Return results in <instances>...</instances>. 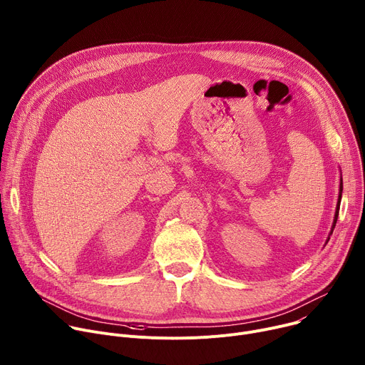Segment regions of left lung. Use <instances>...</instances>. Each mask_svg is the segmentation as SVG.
I'll use <instances>...</instances> for the list:
<instances>
[{
	"instance_id": "obj_1",
	"label": "left lung",
	"mask_w": 365,
	"mask_h": 365,
	"mask_svg": "<svg viewBox=\"0 0 365 365\" xmlns=\"http://www.w3.org/2000/svg\"><path fill=\"white\" fill-rule=\"evenodd\" d=\"M341 197H342V178H341V184H339V195H338V203H336V210H335V217H334V223H332V227H331V232H329V236H328V239H327V242H325V245L328 244V240H329V237H331V235H332V232H334V229H335L336 220H338V213H339V205H341Z\"/></svg>"
}]
</instances>
